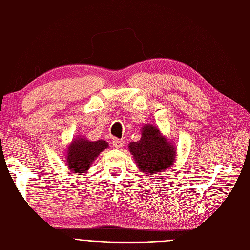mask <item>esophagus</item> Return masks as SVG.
Masks as SVG:
<instances>
[{"instance_id":"1","label":"esophagus","mask_w":250,"mask_h":250,"mask_svg":"<svg viewBox=\"0 0 250 250\" xmlns=\"http://www.w3.org/2000/svg\"><path fill=\"white\" fill-rule=\"evenodd\" d=\"M123 144H124V141L123 140H120V139H115L112 141V145H113V147L115 148H117V149H119V148H121L123 146Z\"/></svg>"}]
</instances>
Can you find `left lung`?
Returning a JSON list of instances; mask_svg holds the SVG:
<instances>
[{
  "mask_svg": "<svg viewBox=\"0 0 250 250\" xmlns=\"http://www.w3.org/2000/svg\"><path fill=\"white\" fill-rule=\"evenodd\" d=\"M128 147L140 171L150 175L167 170L176 160L175 147L151 124L144 126L141 140L131 142Z\"/></svg>",
  "mask_w": 250,
  "mask_h": 250,
  "instance_id": "obj_1",
  "label": "left lung"
}]
</instances>
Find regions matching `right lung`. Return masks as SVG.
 I'll list each match as a JSON object with an SVG mask.
<instances>
[{"instance_id": "add662e5", "label": "right lung", "mask_w": 250, "mask_h": 250, "mask_svg": "<svg viewBox=\"0 0 250 250\" xmlns=\"http://www.w3.org/2000/svg\"><path fill=\"white\" fill-rule=\"evenodd\" d=\"M108 148V143L103 140L90 142L84 138H75L67 147L65 162L72 172L85 173L103 150Z\"/></svg>"}]
</instances>
